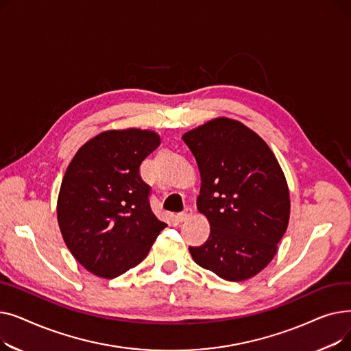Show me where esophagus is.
Masks as SVG:
<instances>
[{
  "label": "esophagus",
  "instance_id": "obj_1",
  "mask_svg": "<svg viewBox=\"0 0 351 351\" xmlns=\"http://www.w3.org/2000/svg\"><path fill=\"white\" fill-rule=\"evenodd\" d=\"M191 216H192V210L191 209H185L183 212L176 215V219L179 220V222H185V220H188Z\"/></svg>",
  "mask_w": 351,
  "mask_h": 351
}]
</instances>
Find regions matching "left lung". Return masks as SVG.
<instances>
[{
  "label": "left lung",
  "mask_w": 351,
  "mask_h": 351,
  "mask_svg": "<svg viewBox=\"0 0 351 351\" xmlns=\"http://www.w3.org/2000/svg\"><path fill=\"white\" fill-rule=\"evenodd\" d=\"M200 172L197 209L208 241L193 261L229 282L262 271L278 252L290 216L287 182L267 143L242 122L216 118L182 136Z\"/></svg>",
  "instance_id": "8db88e82"
}]
</instances>
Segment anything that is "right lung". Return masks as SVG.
Returning a JSON list of instances; mask_svg holds the SVG:
<instances>
[{
	"label": "right lung",
	"mask_w": 351,
	"mask_h": 351,
	"mask_svg": "<svg viewBox=\"0 0 351 351\" xmlns=\"http://www.w3.org/2000/svg\"><path fill=\"white\" fill-rule=\"evenodd\" d=\"M159 143L158 134L135 128L102 132L80 147L65 172L57 205L64 242L99 278L114 279L139 265L166 228L139 173Z\"/></svg>",
	"instance_id": "right-lung-1"
}]
</instances>
